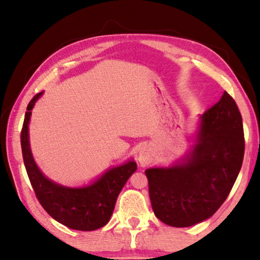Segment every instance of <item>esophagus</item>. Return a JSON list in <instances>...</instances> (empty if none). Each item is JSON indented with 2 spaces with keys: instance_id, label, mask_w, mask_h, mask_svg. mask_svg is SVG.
Wrapping results in <instances>:
<instances>
[{
  "instance_id": "34e87169",
  "label": "esophagus",
  "mask_w": 260,
  "mask_h": 260,
  "mask_svg": "<svg viewBox=\"0 0 260 260\" xmlns=\"http://www.w3.org/2000/svg\"><path fill=\"white\" fill-rule=\"evenodd\" d=\"M153 156H155V152H153L152 148L150 146H146L141 149L139 152V162L142 167H146L150 165V162L153 160Z\"/></svg>"
}]
</instances>
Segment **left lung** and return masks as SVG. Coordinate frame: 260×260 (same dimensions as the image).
<instances>
[{"label": "left lung", "mask_w": 260, "mask_h": 260, "mask_svg": "<svg viewBox=\"0 0 260 260\" xmlns=\"http://www.w3.org/2000/svg\"><path fill=\"white\" fill-rule=\"evenodd\" d=\"M244 133L239 108L223 91L201 117L195 144L181 161L146 171L156 217L172 227L204 221L226 201L240 173Z\"/></svg>", "instance_id": "1"}]
</instances>
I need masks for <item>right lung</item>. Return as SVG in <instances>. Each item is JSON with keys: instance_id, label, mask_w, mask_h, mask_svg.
<instances>
[{"instance_id": "1", "label": "right lung", "mask_w": 260, "mask_h": 260, "mask_svg": "<svg viewBox=\"0 0 260 260\" xmlns=\"http://www.w3.org/2000/svg\"><path fill=\"white\" fill-rule=\"evenodd\" d=\"M42 94L43 91L37 94L28 103L20 135L24 164L35 195L48 214L61 225L82 232L99 230L109 222L118 195L138 166L129 159L105 171L88 186L79 188L61 186L48 179L35 164L28 138L32 109Z\"/></svg>"}]
</instances>
